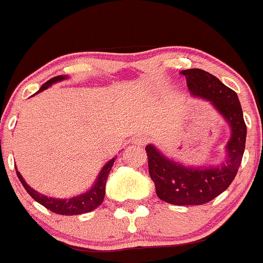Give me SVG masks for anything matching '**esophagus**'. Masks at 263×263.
Segmentation results:
<instances>
[{
    "instance_id": "34e87169",
    "label": "esophagus",
    "mask_w": 263,
    "mask_h": 263,
    "mask_svg": "<svg viewBox=\"0 0 263 263\" xmlns=\"http://www.w3.org/2000/svg\"><path fill=\"white\" fill-rule=\"evenodd\" d=\"M147 142H148V138L146 136H142V135H138V136L135 138V143H136L137 146H145Z\"/></svg>"
}]
</instances>
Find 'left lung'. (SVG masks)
Masks as SVG:
<instances>
[{
	"label": "left lung",
	"instance_id": "1",
	"mask_svg": "<svg viewBox=\"0 0 263 263\" xmlns=\"http://www.w3.org/2000/svg\"><path fill=\"white\" fill-rule=\"evenodd\" d=\"M181 73L186 76L192 96L209 101L230 126L231 136L224 147L226 158L216 166H184L164 156L156 146L147 145L148 171L160 200L178 206L203 204L229 189L237 175L247 128L233 89L200 68H190Z\"/></svg>",
	"mask_w": 263,
	"mask_h": 263
}]
</instances>
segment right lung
Listing matches in <instances>:
<instances>
[{"label":"right lung","mask_w":263,"mask_h":263,"mask_svg":"<svg viewBox=\"0 0 263 263\" xmlns=\"http://www.w3.org/2000/svg\"><path fill=\"white\" fill-rule=\"evenodd\" d=\"M67 79V76H56L53 79L48 80L47 82H45L41 86V88L36 92L34 95L40 93L43 89L51 87L53 83L61 82V81ZM115 157L112 160H109L105 166L101 168L99 176H97L96 181L91 186V189L87 190L86 192L81 193V195L73 196L71 198H54V197H48V196L42 195V193L34 191L32 187L28 186L26 183V181L22 177V175L17 171L16 174L18 180L21 181L22 186L25 187L26 191L28 192V195L33 198L34 201H37L39 203H41L42 206H45L46 209L50 210V211L57 213V215H65V216H73V215H81V213L91 212L95 209L100 206L103 202L105 198V190H106V182H107V177L109 171H111L112 166H114Z\"/></svg>","instance_id":"add662e5"}]
</instances>
